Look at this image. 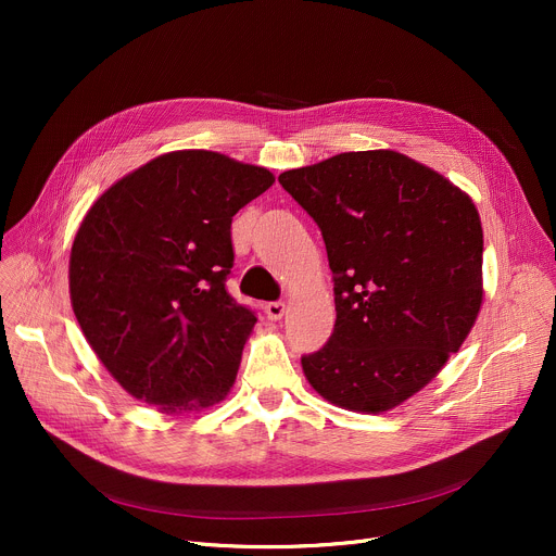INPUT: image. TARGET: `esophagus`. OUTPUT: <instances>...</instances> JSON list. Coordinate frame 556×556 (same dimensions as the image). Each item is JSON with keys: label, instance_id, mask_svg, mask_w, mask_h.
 I'll return each mask as SVG.
<instances>
[{"label": "esophagus", "instance_id": "esophagus-1", "mask_svg": "<svg viewBox=\"0 0 556 556\" xmlns=\"http://www.w3.org/2000/svg\"><path fill=\"white\" fill-rule=\"evenodd\" d=\"M263 313L268 315V319H281L286 313V304L283 302H268L263 306Z\"/></svg>", "mask_w": 556, "mask_h": 556}]
</instances>
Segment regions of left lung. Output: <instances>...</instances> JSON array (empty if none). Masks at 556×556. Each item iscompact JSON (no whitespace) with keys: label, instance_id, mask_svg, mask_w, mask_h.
I'll return each mask as SVG.
<instances>
[{"label":"left lung","instance_id":"left-lung-1","mask_svg":"<svg viewBox=\"0 0 556 556\" xmlns=\"http://www.w3.org/2000/svg\"><path fill=\"white\" fill-rule=\"evenodd\" d=\"M315 220L336 325L302 356L308 383L356 413H386L430 383L482 304V225L444 175L394 151L340 153L279 175Z\"/></svg>","mask_w":556,"mask_h":556}]
</instances>
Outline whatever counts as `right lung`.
Returning <instances> with one entry per match:
<instances>
[{"label":"right lung","mask_w":556,"mask_h":556,"mask_svg":"<svg viewBox=\"0 0 556 556\" xmlns=\"http://www.w3.org/2000/svg\"><path fill=\"white\" fill-rule=\"evenodd\" d=\"M275 175L212 151L155 157L112 185L70 258L78 325L105 369L162 413L218 403L256 323L227 293L231 218Z\"/></svg>","instance_id":"right-lung-1"}]
</instances>
